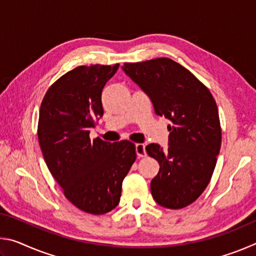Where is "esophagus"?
Segmentation results:
<instances>
[{
	"label": "esophagus",
	"mask_w": 256,
	"mask_h": 256,
	"mask_svg": "<svg viewBox=\"0 0 256 256\" xmlns=\"http://www.w3.org/2000/svg\"><path fill=\"white\" fill-rule=\"evenodd\" d=\"M136 154L138 158H144L146 156V146L142 144H136Z\"/></svg>",
	"instance_id": "obj_1"
}]
</instances>
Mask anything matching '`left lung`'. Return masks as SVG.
I'll use <instances>...</instances> for the list:
<instances>
[{
	"mask_svg": "<svg viewBox=\"0 0 256 256\" xmlns=\"http://www.w3.org/2000/svg\"><path fill=\"white\" fill-rule=\"evenodd\" d=\"M123 70L154 104L156 114L172 122L170 148L146 146L159 162L151 194L159 206L183 209L201 196L214 174L222 146V126L209 89L175 60L160 58L124 63Z\"/></svg>",
	"mask_w": 256,
	"mask_h": 256,
	"instance_id": "left-lung-1",
	"label": "left lung"
}]
</instances>
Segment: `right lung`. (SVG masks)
<instances>
[{
    "label": "right lung",
    "mask_w": 256,
    "mask_h": 256,
    "mask_svg": "<svg viewBox=\"0 0 256 256\" xmlns=\"http://www.w3.org/2000/svg\"><path fill=\"white\" fill-rule=\"evenodd\" d=\"M118 64L80 66L52 84L42 98L38 141L50 174L73 206L90 214L118 206L122 183L136 159L128 140L89 136L104 114L102 92Z\"/></svg>",
    "instance_id": "1"
}]
</instances>
